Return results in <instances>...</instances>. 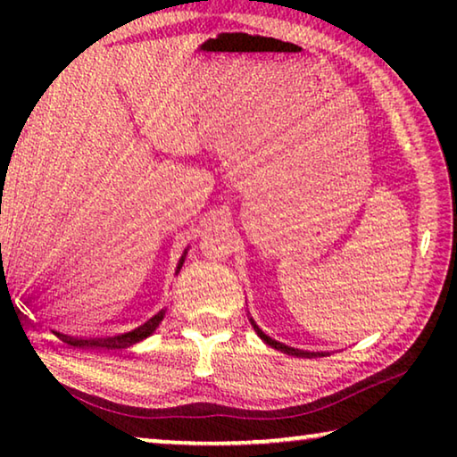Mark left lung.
<instances>
[{"label":"left lung","mask_w":457,"mask_h":457,"mask_svg":"<svg viewBox=\"0 0 457 457\" xmlns=\"http://www.w3.org/2000/svg\"><path fill=\"white\" fill-rule=\"evenodd\" d=\"M250 322H252V327H253V330L258 332V337L264 340L266 345H270L272 346V349H276V351H282V353H286V354H292V357H303V359H316V357H327V354H330V353H327V351H303V349H294V346H288V345H284V343H280V340H274L272 337H268L264 330H262L256 322H253V319H250Z\"/></svg>","instance_id":"1"}]
</instances>
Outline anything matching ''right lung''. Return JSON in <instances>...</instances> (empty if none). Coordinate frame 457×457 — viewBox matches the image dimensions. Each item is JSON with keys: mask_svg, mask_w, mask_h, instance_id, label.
Segmentation results:
<instances>
[{"mask_svg": "<svg viewBox=\"0 0 457 457\" xmlns=\"http://www.w3.org/2000/svg\"><path fill=\"white\" fill-rule=\"evenodd\" d=\"M185 256H187V250L183 252V256L179 260V264H177L175 274H179V270L185 262ZM165 312L167 308L163 311H159L157 314L153 316V319L146 320L141 327H137L129 332H122V335H114V337H104V338H80V337H71V335H62V332H56V335L64 340L66 345L74 346V349H129V346H133L137 343H141L143 338L151 337L157 327L161 324V320L165 319Z\"/></svg>", "mask_w": 457, "mask_h": 457, "instance_id": "obj_1", "label": "right lung"}]
</instances>
